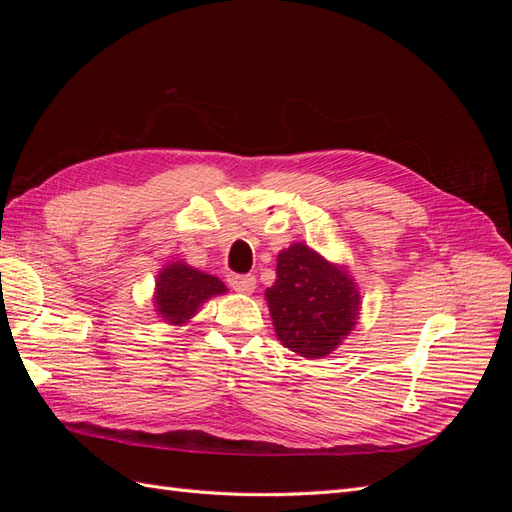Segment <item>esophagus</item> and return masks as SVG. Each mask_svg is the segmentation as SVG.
<instances>
[{"label":"esophagus","instance_id":"34e87169","mask_svg":"<svg viewBox=\"0 0 512 512\" xmlns=\"http://www.w3.org/2000/svg\"><path fill=\"white\" fill-rule=\"evenodd\" d=\"M228 286L235 290V292H243V294H252L256 288V277L254 275H237V273H230L226 277Z\"/></svg>","mask_w":512,"mask_h":512}]
</instances>
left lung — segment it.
I'll list each match as a JSON object with an SVG mask.
<instances>
[{
    "mask_svg": "<svg viewBox=\"0 0 512 512\" xmlns=\"http://www.w3.org/2000/svg\"><path fill=\"white\" fill-rule=\"evenodd\" d=\"M265 297L277 339L305 359L331 354L361 312V294L348 269L305 243L277 254V277Z\"/></svg>",
    "mask_w": 512,
    "mask_h": 512,
    "instance_id": "left-lung-1",
    "label": "left lung"
}]
</instances>
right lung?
I'll return each instance as SVG.
<instances>
[{
	"label": "right lung",
	"mask_w": 512,
	"mask_h": 512,
	"mask_svg": "<svg viewBox=\"0 0 512 512\" xmlns=\"http://www.w3.org/2000/svg\"><path fill=\"white\" fill-rule=\"evenodd\" d=\"M228 288L215 275H207L181 260L166 265L156 280V312L168 324H183L194 314H198L200 305L211 297L224 294Z\"/></svg>",
	"instance_id": "obj_1"
}]
</instances>
